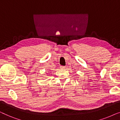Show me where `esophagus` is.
Returning a JSON list of instances; mask_svg holds the SVG:
<instances>
[{
	"instance_id": "1",
	"label": "esophagus",
	"mask_w": 120,
	"mask_h": 120,
	"mask_svg": "<svg viewBox=\"0 0 120 120\" xmlns=\"http://www.w3.org/2000/svg\"><path fill=\"white\" fill-rule=\"evenodd\" d=\"M60 68L61 69H64L65 68V67L64 66H60Z\"/></svg>"
}]
</instances>
